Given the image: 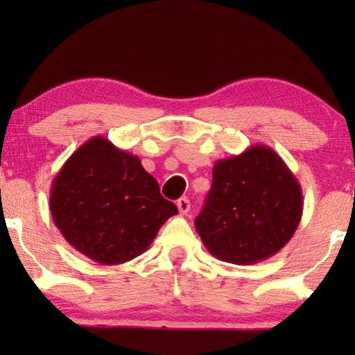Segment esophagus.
Returning a JSON list of instances; mask_svg holds the SVG:
<instances>
[{
    "label": "esophagus",
    "instance_id": "1",
    "mask_svg": "<svg viewBox=\"0 0 355 355\" xmlns=\"http://www.w3.org/2000/svg\"><path fill=\"white\" fill-rule=\"evenodd\" d=\"M176 205L179 208V213H181V215H186V213H189V210H191V200H189L187 197L179 198Z\"/></svg>",
    "mask_w": 355,
    "mask_h": 355
}]
</instances>
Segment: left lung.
I'll return each mask as SVG.
<instances>
[{"instance_id": "1", "label": "left lung", "mask_w": 355, "mask_h": 355, "mask_svg": "<svg viewBox=\"0 0 355 355\" xmlns=\"http://www.w3.org/2000/svg\"><path fill=\"white\" fill-rule=\"evenodd\" d=\"M302 210V189L293 171L273 148L257 144L215 163L196 230L218 260L254 265L288 244Z\"/></svg>"}]
</instances>
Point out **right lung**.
Listing matches in <instances>:
<instances>
[{"mask_svg": "<svg viewBox=\"0 0 355 355\" xmlns=\"http://www.w3.org/2000/svg\"><path fill=\"white\" fill-rule=\"evenodd\" d=\"M50 211L76 250L96 263L119 265L144 254L178 208L139 157L95 135L53 179Z\"/></svg>", "mask_w": 355, "mask_h": 355, "instance_id": "right-lung-1", "label": "right lung"}]
</instances>
